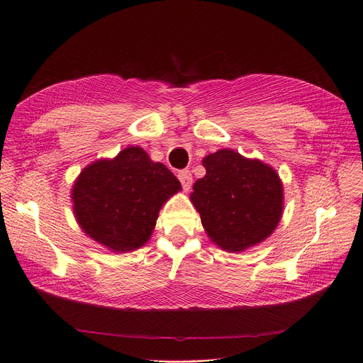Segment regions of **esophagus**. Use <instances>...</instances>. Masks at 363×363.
<instances>
[{"label":"esophagus","instance_id":"34e87169","mask_svg":"<svg viewBox=\"0 0 363 363\" xmlns=\"http://www.w3.org/2000/svg\"><path fill=\"white\" fill-rule=\"evenodd\" d=\"M178 179H179V182H181V185H182L184 190L186 191L188 188H190V186H191V184H193V175H191V172L188 170V169L181 170V172L178 173Z\"/></svg>","mask_w":363,"mask_h":363}]
</instances>
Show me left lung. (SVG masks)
Instances as JSON below:
<instances>
[{"instance_id":"obj_1","label":"left lung","mask_w":363,"mask_h":363,"mask_svg":"<svg viewBox=\"0 0 363 363\" xmlns=\"http://www.w3.org/2000/svg\"><path fill=\"white\" fill-rule=\"evenodd\" d=\"M203 166L206 175L196 181L191 201L212 242L242 252L269 238L283 211L276 170L227 148L204 157Z\"/></svg>"}]
</instances>
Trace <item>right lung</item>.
I'll return each mask as SVG.
<instances>
[{
  "mask_svg": "<svg viewBox=\"0 0 363 363\" xmlns=\"http://www.w3.org/2000/svg\"><path fill=\"white\" fill-rule=\"evenodd\" d=\"M178 190L179 181L164 164L129 147L80 173L72 188L74 212L89 238L114 252H129L150 239L163 203Z\"/></svg>",
  "mask_w": 363,
  "mask_h": 363,
  "instance_id": "obj_1",
  "label": "right lung"
}]
</instances>
